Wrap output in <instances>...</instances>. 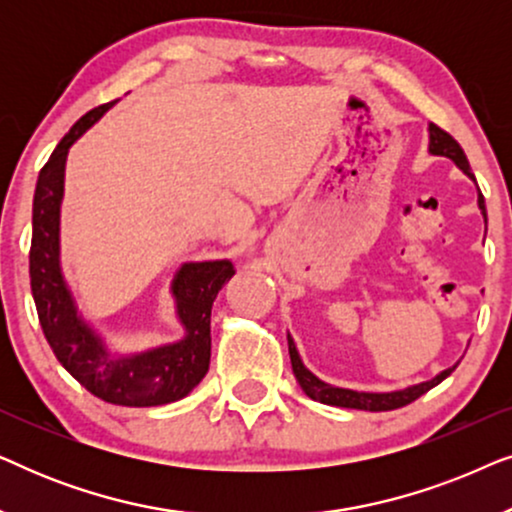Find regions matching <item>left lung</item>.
<instances>
[{"label":"left lung","mask_w":512,"mask_h":512,"mask_svg":"<svg viewBox=\"0 0 512 512\" xmlns=\"http://www.w3.org/2000/svg\"><path fill=\"white\" fill-rule=\"evenodd\" d=\"M429 153L431 156H443V158H450L454 165L459 167L461 172L466 174V177H473L471 172V165H468V158L461 146L457 144V139H452L447 135L445 130H440L438 125L429 123ZM478 207L482 212V219L487 223V209H485V198H482V193L478 191ZM286 340H289V354H291V366H293V375H296V380L300 384V389L305 391L307 396L312 398V401H319V403H326V405H335V408H352V410H370V412H384V410H396V408H403V405H408L412 401H417L419 396L426 394V391L436 387L445 380L447 375H452V370L459 366V361L454 363V366L440 370L436 377H431V380L426 382H419V384H410V387L405 389H394V391H356V389H347V387H335V384H328L324 380H319L317 375L312 373L310 368L305 366L303 359H300L298 349H296V342H293L291 335H286Z\"/></svg>","instance_id":"8db88e82"}]
</instances>
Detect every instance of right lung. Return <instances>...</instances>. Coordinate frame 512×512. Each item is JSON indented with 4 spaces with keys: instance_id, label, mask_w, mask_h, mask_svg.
<instances>
[{
    "instance_id": "1",
    "label": "right lung",
    "mask_w": 512,
    "mask_h": 512,
    "mask_svg": "<svg viewBox=\"0 0 512 512\" xmlns=\"http://www.w3.org/2000/svg\"><path fill=\"white\" fill-rule=\"evenodd\" d=\"M111 107L114 102L81 116L41 167L32 205L30 282L41 328L67 373L102 401L125 408H153L186 398L207 375L212 356V305L235 270L228 258L181 263L172 277L170 293L184 335L144 352H118L83 317L60 263L65 167L69 149Z\"/></svg>"
}]
</instances>
